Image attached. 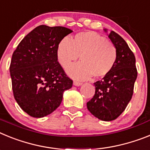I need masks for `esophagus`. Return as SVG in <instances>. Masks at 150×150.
<instances>
[{
    "label": "esophagus",
    "mask_w": 150,
    "mask_h": 150,
    "mask_svg": "<svg viewBox=\"0 0 150 150\" xmlns=\"http://www.w3.org/2000/svg\"><path fill=\"white\" fill-rule=\"evenodd\" d=\"M73 84L75 86H77V87H79V86H81V84H82V83L79 82V81H74Z\"/></svg>",
    "instance_id": "1"
}]
</instances>
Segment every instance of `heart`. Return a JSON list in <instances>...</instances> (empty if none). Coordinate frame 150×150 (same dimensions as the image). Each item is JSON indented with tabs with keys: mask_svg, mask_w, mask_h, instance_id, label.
Masks as SVG:
<instances>
[{
	"mask_svg": "<svg viewBox=\"0 0 150 150\" xmlns=\"http://www.w3.org/2000/svg\"><path fill=\"white\" fill-rule=\"evenodd\" d=\"M80 55L81 62L67 68V73L73 79L86 80L92 75L102 78L112 71L117 59L114 44L93 31L76 34L71 40L62 39L57 47L58 62L67 67Z\"/></svg>",
	"mask_w": 150,
	"mask_h": 150,
	"instance_id": "b5f03b06",
	"label": "heart"
}]
</instances>
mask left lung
<instances>
[{
  "instance_id": "left-lung-1",
  "label": "left lung",
  "mask_w": 150,
  "mask_h": 150,
  "mask_svg": "<svg viewBox=\"0 0 150 150\" xmlns=\"http://www.w3.org/2000/svg\"><path fill=\"white\" fill-rule=\"evenodd\" d=\"M104 31L116 48V62L108 75L93 84L95 94L87 107L96 118L109 122L118 118L131 100L137 71L135 57L126 41L114 31Z\"/></svg>"
}]
</instances>
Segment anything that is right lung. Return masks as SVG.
I'll return each mask as SVG.
<instances>
[{
  "label": "right lung",
  "instance_id": "obj_1",
  "mask_svg": "<svg viewBox=\"0 0 150 150\" xmlns=\"http://www.w3.org/2000/svg\"><path fill=\"white\" fill-rule=\"evenodd\" d=\"M72 31L41 25L21 41L10 66L14 98L25 112L42 118L59 107L63 93L72 87L57 61L59 41Z\"/></svg>",
  "mask_w": 150,
  "mask_h": 150
}]
</instances>
